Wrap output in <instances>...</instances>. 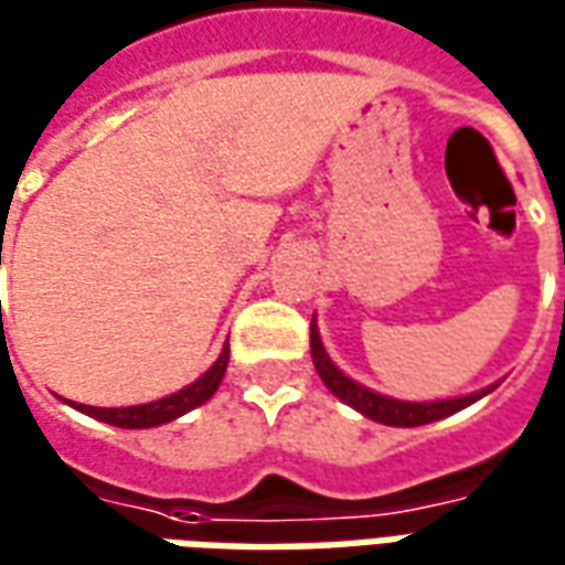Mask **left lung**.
<instances>
[{
  "instance_id": "1",
  "label": "left lung",
  "mask_w": 565,
  "mask_h": 565,
  "mask_svg": "<svg viewBox=\"0 0 565 565\" xmlns=\"http://www.w3.org/2000/svg\"><path fill=\"white\" fill-rule=\"evenodd\" d=\"M565 263V257H563ZM311 360L318 369L320 381L330 387L332 396H339L344 405H351L354 412H360L369 420H379L384 426H424L441 417H450L469 408L478 399H484L487 393L497 391V384H490L484 391L466 393V396H448V399H429V403H408V399H393L384 393H375L372 387H363L360 381L348 379L342 369L335 366L327 354V348L320 342L318 320L311 318Z\"/></svg>"
}]
</instances>
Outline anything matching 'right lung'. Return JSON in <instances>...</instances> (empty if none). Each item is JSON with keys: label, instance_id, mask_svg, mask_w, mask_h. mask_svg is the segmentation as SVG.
Masks as SVG:
<instances>
[{"label": "right lung", "instance_id": "add662e5", "mask_svg": "<svg viewBox=\"0 0 565 565\" xmlns=\"http://www.w3.org/2000/svg\"><path fill=\"white\" fill-rule=\"evenodd\" d=\"M226 363H230V342L223 344L221 356L211 363V369H205L193 384H186L178 393H169L162 399H153V403L141 405H127V408H96V405L72 403V399H63L72 408H78L81 415H90L103 424L120 426V429H150V426L169 424V420H178L186 412H193L202 403H209L214 391L221 387L223 372H226Z\"/></svg>", "mask_w": 565, "mask_h": 565}]
</instances>
